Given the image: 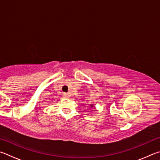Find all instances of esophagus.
<instances>
[{
	"instance_id": "1",
	"label": "esophagus",
	"mask_w": 160,
	"mask_h": 160,
	"mask_svg": "<svg viewBox=\"0 0 160 160\" xmlns=\"http://www.w3.org/2000/svg\"><path fill=\"white\" fill-rule=\"evenodd\" d=\"M63 96H64V98H68V97H69V94H67V93H63Z\"/></svg>"
}]
</instances>
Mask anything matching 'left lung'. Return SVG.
<instances>
[{
  "label": "left lung",
  "mask_w": 160,
  "mask_h": 160,
  "mask_svg": "<svg viewBox=\"0 0 160 160\" xmlns=\"http://www.w3.org/2000/svg\"><path fill=\"white\" fill-rule=\"evenodd\" d=\"M91 108H93V105H91Z\"/></svg>",
  "instance_id": "obj_1"
}]
</instances>
